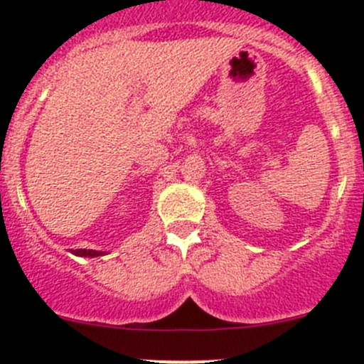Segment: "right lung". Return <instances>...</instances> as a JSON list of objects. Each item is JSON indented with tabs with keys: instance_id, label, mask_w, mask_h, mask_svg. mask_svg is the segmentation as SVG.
Returning a JSON list of instances; mask_svg holds the SVG:
<instances>
[{
	"instance_id": "add662e5",
	"label": "right lung",
	"mask_w": 364,
	"mask_h": 364,
	"mask_svg": "<svg viewBox=\"0 0 364 364\" xmlns=\"http://www.w3.org/2000/svg\"><path fill=\"white\" fill-rule=\"evenodd\" d=\"M73 255L77 257H100L105 255V252H98V250H75Z\"/></svg>"
}]
</instances>
